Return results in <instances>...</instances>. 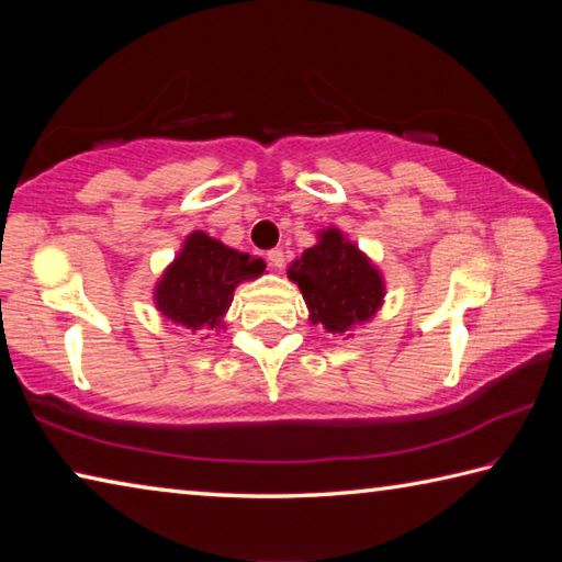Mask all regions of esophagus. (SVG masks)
Listing matches in <instances>:
<instances>
[{"mask_svg":"<svg viewBox=\"0 0 562 562\" xmlns=\"http://www.w3.org/2000/svg\"><path fill=\"white\" fill-rule=\"evenodd\" d=\"M268 262L272 265L274 270H282V265H284V252L280 250V247H274V250H270V252H268Z\"/></svg>","mask_w":562,"mask_h":562,"instance_id":"1","label":"esophagus"}]
</instances>
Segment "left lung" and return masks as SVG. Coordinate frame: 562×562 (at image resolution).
<instances>
[{"mask_svg": "<svg viewBox=\"0 0 562 562\" xmlns=\"http://www.w3.org/2000/svg\"><path fill=\"white\" fill-rule=\"evenodd\" d=\"M288 278L302 292L310 325L331 335L372 322L386 297L382 270L335 225L319 231L317 243L290 262Z\"/></svg>", "mask_w": 562, "mask_h": 562, "instance_id": "left-lung-1", "label": "left lung"}]
</instances>
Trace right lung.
I'll use <instances>...</instances> for the list:
<instances>
[{
  "instance_id": "1",
  "label": "right lung",
  "mask_w": 562,
  "mask_h": 562,
  "mask_svg": "<svg viewBox=\"0 0 562 562\" xmlns=\"http://www.w3.org/2000/svg\"><path fill=\"white\" fill-rule=\"evenodd\" d=\"M262 272V258L227 247L203 231H193L186 235L173 262L160 272L154 304L160 315L183 329H225L235 288L258 280Z\"/></svg>"
}]
</instances>
